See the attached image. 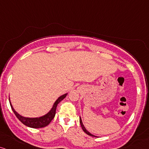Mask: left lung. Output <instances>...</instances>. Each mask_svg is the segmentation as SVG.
<instances>
[{"mask_svg":"<svg viewBox=\"0 0 149 149\" xmlns=\"http://www.w3.org/2000/svg\"><path fill=\"white\" fill-rule=\"evenodd\" d=\"M80 123H81V127H82V129H83V130L84 131V132H86V134H87L88 135H89V136H94V137H95V136H94V135H93L92 134H91L89 132H88V131H87L86 130V129L85 128V127H84V125H83V122H82V120H81V117H80Z\"/></svg>","mask_w":149,"mask_h":149,"instance_id":"8db88e82","label":"left lung"}]
</instances>
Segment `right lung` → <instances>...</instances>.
Listing matches in <instances>:
<instances>
[{"label":"right lung","mask_w":149,"mask_h":149,"mask_svg":"<svg viewBox=\"0 0 149 149\" xmlns=\"http://www.w3.org/2000/svg\"><path fill=\"white\" fill-rule=\"evenodd\" d=\"M67 93L58 97V98L56 100V102H54L53 107H52L49 112L47 114H45V115L42 116V117H39V118H28V117H22V116L19 115L18 113H17V112L15 111L12 104L10 103V104L11 108H12L14 114H15V116L17 117V119H18L22 124H24V125L27 126V127H32V128H42V127H45L46 126L48 125L49 124L52 122V120H53L55 114H56L57 104L59 103L62 100L64 99Z\"/></svg>","instance_id":"1"}]
</instances>
